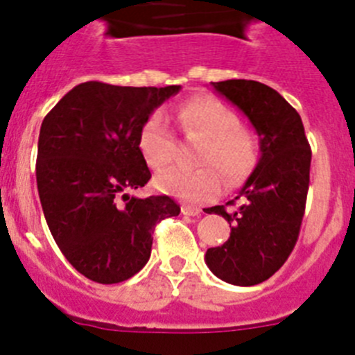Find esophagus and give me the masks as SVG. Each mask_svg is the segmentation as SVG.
<instances>
[{
  "instance_id": "1",
  "label": "esophagus",
  "mask_w": 355,
  "mask_h": 355,
  "mask_svg": "<svg viewBox=\"0 0 355 355\" xmlns=\"http://www.w3.org/2000/svg\"><path fill=\"white\" fill-rule=\"evenodd\" d=\"M181 211H183V215H188V216H199L200 215V209L193 208V206H183V208H181Z\"/></svg>"
}]
</instances>
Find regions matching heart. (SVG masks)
<instances>
[{
	"label": "heart",
	"instance_id": "heart-1",
	"mask_svg": "<svg viewBox=\"0 0 355 355\" xmlns=\"http://www.w3.org/2000/svg\"><path fill=\"white\" fill-rule=\"evenodd\" d=\"M180 128L197 146L196 171H172L156 175L155 187L162 193L187 202H206L222 190V178L231 187L247 181L256 171L259 144L256 135L240 124L238 115L213 96H196L175 110ZM139 150L153 171L172 162L175 137L159 112L150 114L139 131Z\"/></svg>",
	"mask_w": 355,
	"mask_h": 355
}]
</instances>
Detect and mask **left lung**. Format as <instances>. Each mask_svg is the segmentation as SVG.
Returning <instances> with one entry per match:
<instances>
[{"mask_svg":"<svg viewBox=\"0 0 355 355\" xmlns=\"http://www.w3.org/2000/svg\"><path fill=\"white\" fill-rule=\"evenodd\" d=\"M249 117L259 135L261 158L238 197L234 210L213 206L206 213L222 215L231 236L206 252L209 270L236 286H254L284 265L299 240L306 211L311 147L297 110L268 85L252 80L211 83Z\"/></svg>","mask_w":355,"mask_h":355,"instance_id":"left-lung-1","label":"left lung"}]
</instances>
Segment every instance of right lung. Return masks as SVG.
I'll return each instance as SVG.
<instances>
[{"label":"right lung","mask_w":355,"mask_h":355,"mask_svg":"<svg viewBox=\"0 0 355 355\" xmlns=\"http://www.w3.org/2000/svg\"><path fill=\"white\" fill-rule=\"evenodd\" d=\"M180 89L85 81L44 117L35 165L44 216L67 261L94 283L142 270L156 224L180 215L168 196H128L150 180L140 128Z\"/></svg>","instance_id":"1"}]
</instances>
